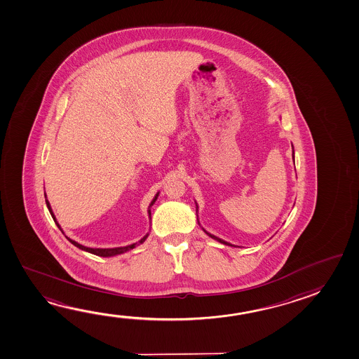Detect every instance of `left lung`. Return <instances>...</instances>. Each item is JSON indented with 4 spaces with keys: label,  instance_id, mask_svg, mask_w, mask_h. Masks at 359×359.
Instances as JSON below:
<instances>
[{
    "label": "left lung",
    "instance_id": "obj_1",
    "mask_svg": "<svg viewBox=\"0 0 359 359\" xmlns=\"http://www.w3.org/2000/svg\"><path fill=\"white\" fill-rule=\"evenodd\" d=\"M293 147V145H292ZM196 208H198V205H196ZM196 212H198V209H196ZM204 231H205L206 234L208 236H210V238H212V239H215V241H219V243H222V244H225V245H229V247H234L233 244H230V243H228V241H223V239H220V238H217V236H212V234H210V233H208L205 229H203Z\"/></svg>",
    "mask_w": 359,
    "mask_h": 359
}]
</instances>
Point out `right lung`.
Returning a JSON list of instances; mask_svg holds the SVG:
<instances>
[{
  "mask_svg": "<svg viewBox=\"0 0 359 359\" xmlns=\"http://www.w3.org/2000/svg\"><path fill=\"white\" fill-rule=\"evenodd\" d=\"M158 196H159V193L155 195V198H154L153 201H151L150 206L154 205V203L156 201ZM45 198H46V194H45ZM46 205H48V212H50L51 217H53V222H55L56 225H57V226L60 228L59 223H57L56 217H55V215H53V209H51V205H50V203H48V199H46ZM150 206H149V208H150ZM147 212H149V217H151V212H150V209L147 210ZM150 219H151V217H150ZM60 230H61V228H60ZM61 231H62V230H61ZM62 233H64V231H62ZM147 236H149V234H147V236H144L142 241H139V244H142L144 241H147ZM66 238H67V236H66ZM67 239H69V241H70L71 244H74V245L79 248V249L85 250V252H88V253L95 254V255H99V257H114V255H118V254L125 253V252L131 250V249H134V248L136 247V243H134V244H131V245H126V247L107 248V249H100V248H88L83 247V245L79 244V243H76L75 241H72V239H70V238H67Z\"/></svg>",
  "mask_w": 359,
  "mask_h": 359,
  "instance_id": "1",
  "label": "right lung"
}]
</instances>
